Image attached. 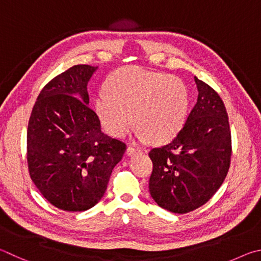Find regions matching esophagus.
I'll list each match as a JSON object with an SVG mask.
<instances>
[{"instance_id": "obj_1", "label": "esophagus", "mask_w": 261, "mask_h": 261, "mask_svg": "<svg viewBox=\"0 0 261 261\" xmlns=\"http://www.w3.org/2000/svg\"><path fill=\"white\" fill-rule=\"evenodd\" d=\"M138 151H140L139 149H135L133 147H128L126 149V154H127V156H133V154H135Z\"/></svg>"}]
</instances>
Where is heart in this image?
I'll use <instances>...</instances> for the list:
<instances>
[{"label": "heart", "mask_w": 261, "mask_h": 261, "mask_svg": "<svg viewBox=\"0 0 261 261\" xmlns=\"http://www.w3.org/2000/svg\"><path fill=\"white\" fill-rule=\"evenodd\" d=\"M107 88L96 96L95 112L114 138L125 135L134 123L138 139L165 144L185 125L190 95L180 77L127 66L109 76Z\"/></svg>", "instance_id": "1"}]
</instances>
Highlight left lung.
Returning a JSON list of instances; mask_svg holds the SVG:
<instances>
[{
    "instance_id": "obj_1",
    "label": "left lung",
    "mask_w": 261,
    "mask_h": 261,
    "mask_svg": "<svg viewBox=\"0 0 261 261\" xmlns=\"http://www.w3.org/2000/svg\"><path fill=\"white\" fill-rule=\"evenodd\" d=\"M195 107L180 133L149 152L153 164L149 190L159 206L184 214L202 206L220 188L229 170L231 136L220 96L194 77Z\"/></svg>"
}]
</instances>
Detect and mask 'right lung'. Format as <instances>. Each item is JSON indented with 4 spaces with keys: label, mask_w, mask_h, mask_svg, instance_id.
<instances>
[{
    "label": "right lung",
    "mask_w": 261,
    "mask_h": 261,
    "mask_svg": "<svg viewBox=\"0 0 261 261\" xmlns=\"http://www.w3.org/2000/svg\"><path fill=\"white\" fill-rule=\"evenodd\" d=\"M98 66L74 65L48 82L32 110L27 163L32 181L57 208L81 212L107 190L126 144L100 130L87 85Z\"/></svg>",
    "instance_id": "add662e5"
}]
</instances>
